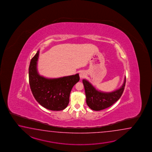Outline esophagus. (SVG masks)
<instances>
[{
    "instance_id": "1",
    "label": "esophagus",
    "mask_w": 152,
    "mask_h": 152,
    "mask_svg": "<svg viewBox=\"0 0 152 152\" xmlns=\"http://www.w3.org/2000/svg\"><path fill=\"white\" fill-rule=\"evenodd\" d=\"M79 75H80V78H83L85 76V72H80Z\"/></svg>"
}]
</instances>
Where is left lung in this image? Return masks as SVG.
<instances>
[{"label":"left lung","mask_w":152,"mask_h":152,"mask_svg":"<svg viewBox=\"0 0 152 152\" xmlns=\"http://www.w3.org/2000/svg\"><path fill=\"white\" fill-rule=\"evenodd\" d=\"M126 77L122 87L112 92H103L97 90L88 81L83 79L86 97V103L92 110H103L113 105L118 100L123 94L126 85Z\"/></svg>","instance_id":"1"}]
</instances>
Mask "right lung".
Masks as SVG:
<instances>
[{
    "mask_svg": "<svg viewBox=\"0 0 152 152\" xmlns=\"http://www.w3.org/2000/svg\"><path fill=\"white\" fill-rule=\"evenodd\" d=\"M39 55L38 51L29 65V85L32 94L41 105L48 110H64L69 103L72 87L80 80L79 74L56 79L42 77L37 70Z\"/></svg>",
    "mask_w": 152,
    "mask_h": 152,
    "instance_id": "right-lung-1",
    "label": "right lung"
}]
</instances>
